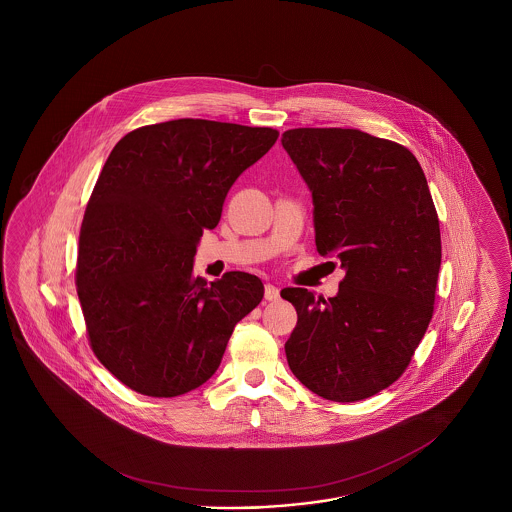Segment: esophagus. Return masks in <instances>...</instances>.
<instances>
[{"label": "esophagus", "instance_id": "34e87169", "mask_svg": "<svg viewBox=\"0 0 512 512\" xmlns=\"http://www.w3.org/2000/svg\"><path fill=\"white\" fill-rule=\"evenodd\" d=\"M279 298V289L278 287H274V285H264V300H268V302H276Z\"/></svg>", "mask_w": 512, "mask_h": 512}]
</instances>
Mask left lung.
Segmentation results:
<instances>
[{
  "label": "left lung",
  "instance_id": "left-lung-1",
  "mask_svg": "<svg viewBox=\"0 0 512 512\" xmlns=\"http://www.w3.org/2000/svg\"><path fill=\"white\" fill-rule=\"evenodd\" d=\"M281 144L310 186L317 251L345 268L334 298L281 291L298 313L287 362L325 400H366L400 379L434 315L441 233L432 193L417 157L392 140L298 127Z\"/></svg>",
  "mask_w": 512,
  "mask_h": 512
}]
</instances>
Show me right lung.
Segmentation results:
<instances>
[{
	"instance_id": "1",
	"label": "right lung",
	"mask_w": 512,
	"mask_h": 512,
	"mask_svg": "<svg viewBox=\"0 0 512 512\" xmlns=\"http://www.w3.org/2000/svg\"><path fill=\"white\" fill-rule=\"evenodd\" d=\"M272 127L210 120L144 125L99 174L78 236V300L93 355L125 387L174 398L216 373L261 279L193 276L234 180L278 140Z\"/></svg>"
}]
</instances>
